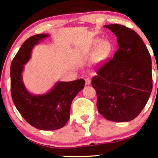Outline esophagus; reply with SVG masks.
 Returning a JSON list of instances; mask_svg holds the SVG:
<instances>
[{
	"instance_id": "obj_1",
	"label": "esophagus",
	"mask_w": 158,
	"mask_h": 158,
	"mask_svg": "<svg viewBox=\"0 0 158 158\" xmlns=\"http://www.w3.org/2000/svg\"><path fill=\"white\" fill-rule=\"evenodd\" d=\"M85 85H90V83H91V81H90V79L89 78H87V79H85Z\"/></svg>"
}]
</instances>
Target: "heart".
I'll return each instance as SVG.
<instances>
[{
    "mask_svg": "<svg viewBox=\"0 0 158 158\" xmlns=\"http://www.w3.org/2000/svg\"><path fill=\"white\" fill-rule=\"evenodd\" d=\"M94 48L90 58V64L94 66H100L107 61L113 50V46L108 39H94L90 46V51Z\"/></svg>",
    "mask_w": 158,
    "mask_h": 158,
    "instance_id": "b5f03b06",
    "label": "heart"
}]
</instances>
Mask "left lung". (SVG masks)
Masks as SVG:
<instances>
[{
	"label": "left lung",
	"mask_w": 158,
	"mask_h": 158,
	"mask_svg": "<svg viewBox=\"0 0 158 158\" xmlns=\"http://www.w3.org/2000/svg\"><path fill=\"white\" fill-rule=\"evenodd\" d=\"M117 36L119 49L92 79L101 115L128 122L142 111L152 90V59L137 32L120 24L105 25Z\"/></svg>",
	"instance_id": "8db88e82"
}]
</instances>
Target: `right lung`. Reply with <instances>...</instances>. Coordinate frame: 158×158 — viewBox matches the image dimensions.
Masks as SVG:
<instances>
[{"label": "right lung", "mask_w": 158, "mask_h": 158, "mask_svg": "<svg viewBox=\"0 0 158 158\" xmlns=\"http://www.w3.org/2000/svg\"><path fill=\"white\" fill-rule=\"evenodd\" d=\"M48 34H38L23 43L10 67L11 94L14 104L23 119L40 130L52 131L65 126L70 118L74 97L84 88V79L57 81L48 93L35 95L27 90L23 82L22 73L31 57L32 50Z\"/></svg>", "instance_id": "obj_1"}]
</instances>
